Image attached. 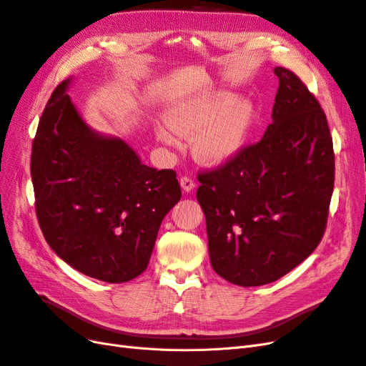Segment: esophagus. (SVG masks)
Listing matches in <instances>:
<instances>
[{"mask_svg":"<svg viewBox=\"0 0 366 366\" xmlns=\"http://www.w3.org/2000/svg\"><path fill=\"white\" fill-rule=\"evenodd\" d=\"M180 184H182L184 192H191L195 187V182L191 179V177H186V175L180 179Z\"/></svg>","mask_w":366,"mask_h":366,"instance_id":"obj_1","label":"esophagus"}]
</instances>
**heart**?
Returning <instances> with one entry per match:
<instances>
[{
    "mask_svg": "<svg viewBox=\"0 0 366 366\" xmlns=\"http://www.w3.org/2000/svg\"><path fill=\"white\" fill-rule=\"evenodd\" d=\"M254 109L246 99L230 102L229 94L206 96L172 107L166 120L179 136L192 137L194 157L209 166L227 163L242 149L253 124ZM157 137L172 145L171 132L157 128Z\"/></svg>",
    "mask_w": 366,
    "mask_h": 366,
    "instance_id": "b5f03b06",
    "label": "heart"
}]
</instances>
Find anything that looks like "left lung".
I'll use <instances>...</instances> for the list:
<instances>
[{
	"mask_svg": "<svg viewBox=\"0 0 366 366\" xmlns=\"http://www.w3.org/2000/svg\"><path fill=\"white\" fill-rule=\"evenodd\" d=\"M274 74L273 122L262 139L198 175L210 264L241 287L280 280L313 253L335 187L324 109L293 71L276 67Z\"/></svg>",
	"mask_w": 366,
	"mask_h": 366,
	"instance_id": "left-lung-1",
	"label": "left lung"
}]
</instances>
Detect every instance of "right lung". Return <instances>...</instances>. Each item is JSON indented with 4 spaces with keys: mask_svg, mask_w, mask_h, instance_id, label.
Returning <instances> with one entry per match:
<instances>
[{
    "mask_svg": "<svg viewBox=\"0 0 366 366\" xmlns=\"http://www.w3.org/2000/svg\"><path fill=\"white\" fill-rule=\"evenodd\" d=\"M56 86L31 145L30 174L39 227L77 272L109 284L148 267L164 215L182 189L172 169L143 164L128 143L99 134Z\"/></svg>",
    "mask_w": 366,
    "mask_h": 366,
    "instance_id": "1",
    "label": "right lung"
}]
</instances>
